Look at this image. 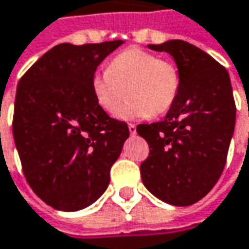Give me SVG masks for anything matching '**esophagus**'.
I'll use <instances>...</instances> for the list:
<instances>
[{"instance_id": "1", "label": "esophagus", "mask_w": 249, "mask_h": 249, "mask_svg": "<svg viewBox=\"0 0 249 249\" xmlns=\"http://www.w3.org/2000/svg\"><path fill=\"white\" fill-rule=\"evenodd\" d=\"M128 129H129L131 135H135L137 134V126L134 124H128Z\"/></svg>"}]
</instances>
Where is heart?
Instances as JSON below:
<instances>
[{"label":"heart","mask_w":249,"mask_h":249,"mask_svg":"<svg viewBox=\"0 0 249 249\" xmlns=\"http://www.w3.org/2000/svg\"><path fill=\"white\" fill-rule=\"evenodd\" d=\"M91 89L97 104L114 114L129 94V100L117 112L120 120H140L168 111L179 92V72L175 64L158 55L129 48L114 58L108 70L91 77Z\"/></svg>","instance_id":"obj_1"}]
</instances>
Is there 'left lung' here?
<instances>
[{
	"instance_id": "8db88e82",
	"label": "left lung",
	"mask_w": 249,
	"mask_h": 249,
	"mask_svg": "<svg viewBox=\"0 0 249 249\" xmlns=\"http://www.w3.org/2000/svg\"><path fill=\"white\" fill-rule=\"evenodd\" d=\"M148 48L174 58L179 92L162 121L137 126L149 145L141 178L158 199L187 207L214 188L225 167L237 114L231 79L211 55L182 39Z\"/></svg>"
}]
</instances>
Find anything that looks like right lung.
Listing matches in <instances>:
<instances>
[{"instance_id":"1","label":"right lung","mask_w":249,"mask_h":249,"mask_svg":"<svg viewBox=\"0 0 249 249\" xmlns=\"http://www.w3.org/2000/svg\"><path fill=\"white\" fill-rule=\"evenodd\" d=\"M124 41L59 44L17 87L12 134L33 191L59 211L94 204L129 137L128 125L97 104L91 77Z\"/></svg>"}]
</instances>
